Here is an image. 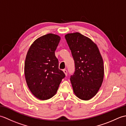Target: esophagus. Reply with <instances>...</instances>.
Segmentation results:
<instances>
[{
	"mask_svg": "<svg viewBox=\"0 0 126 126\" xmlns=\"http://www.w3.org/2000/svg\"><path fill=\"white\" fill-rule=\"evenodd\" d=\"M63 72H64V73L65 74V76H67V70H66V69H63Z\"/></svg>",
	"mask_w": 126,
	"mask_h": 126,
	"instance_id": "obj_1",
	"label": "esophagus"
}]
</instances>
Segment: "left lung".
I'll list each match as a JSON object with an SVG mask.
<instances>
[{
    "label": "left lung",
    "instance_id": "1",
    "mask_svg": "<svg viewBox=\"0 0 126 126\" xmlns=\"http://www.w3.org/2000/svg\"><path fill=\"white\" fill-rule=\"evenodd\" d=\"M65 38L75 62L70 76L74 92L82 100H89L101 87L104 76L103 61L96 44L79 32L68 33Z\"/></svg>",
    "mask_w": 126,
    "mask_h": 126
}]
</instances>
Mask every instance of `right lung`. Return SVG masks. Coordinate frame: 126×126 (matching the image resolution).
Returning a JSON list of instances; mask_svg holds the SVG:
<instances>
[{"label": "right lung", "instance_id": "add662e5", "mask_svg": "<svg viewBox=\"0 0 126 126\" xmlns=\"http://www.w3.org/2000/svg\"><path fill=\"white\" fill-rule=\"evenodd\" d=\"M60 40L56 34H45L33 43L26 55V81L31 92L39 100H48L54 96L65 76L58 68V61L55 54Z\"/></svg>", "mask_w": 126, "mask_h": 126}]
</instances>
